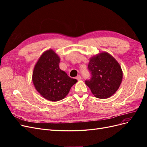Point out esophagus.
I'll return each mask as SVG.
<instances>
[{
	"label": "esophagus",
	"instance_id": "obj_1",
	"mask_svg": "<svg viewBox=\"0 0 147 147\" xmlns=\"http://www.w3.org/2000/svg\"><path fill=\"white\" fill-rule=\"evenodd\" d=\"M76 79L77 80H80L82 79V77L80 75H77V76L76 77Z\"/></svg>",
	"mask_w": 147,
	"mask_h": 147
}]
</instances>
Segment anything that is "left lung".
Returning <instances> with one entry per match:
<instances>
[{
  "instance_id": "1",
  "label": "left lung",
  "mask_w": 147,
  "mask_h": 147,
  "mask_svg": "<svg viewBox=\"0 0 147 147\" xmlns=\"http://www.w3.org/2000/svg\"><path fill=\"white\" fill-rule=\"evenodd\" d=\"M88 67L91 77L85 83L97 98H109L118 90L123 71L117 61L109 53L102 52L91 57Z\"/></svg>"
}]
</instances>
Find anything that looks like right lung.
<instances>
[{
	"label": "right lung",
	"mask_w": 147,
	"mask_h": 147,
	"mask_svg": "<svg viewBox=\"0 0 147 147\" xmlns=\"http://www.w3.org/2000/svg\"><path fill=\"white\" fill-rule=\"evenodd\" d=\"M59 63V56L50 49L40 57L32 74V82L36 90L44 98L53 102L63 99L77 82L60 69Z\"/></svg>",
	"instance_id": "right-lung-1"
}]
</instances>
